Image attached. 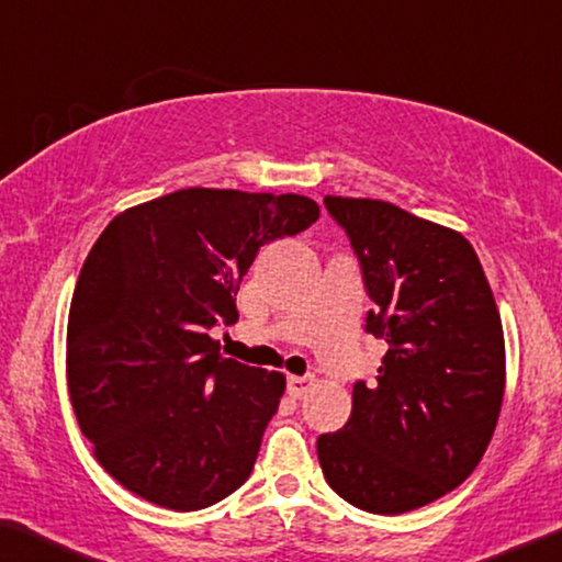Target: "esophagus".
<instances>
[{
    "label": "esophagus",
    "instance_id": "34e87169",
    "mask_svg": "<svg viewBox=\"0 0 562 562\" xmlns=\"http://www.w3.org/2000/svg\"><path fill=\"white\" fill-rule=\"evenodd\" d=\"M310 389H313V375H290L288 379V393L292 398L305 396Z\"/></svg>",
    "mask_w": 562,
    "mask_h": 562
}]
</instances>
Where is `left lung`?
Returning a JSON list of instances; mask_svg holds the SVG:
<instances>
[{
	"label": "left lung",
	"mask_w": 562,
	"mask_h": 562,
	"mask_svg": "<svg viewBox=\"0 0 562 562\" xmlns=\"http://www.w3.org/2000/svg\"><path fill=\"white\" fill-rule=\"evenodd\" d=\"M361 262L386 340L375 383L356 381L342 429L317 437L323 474L373 515H401L459 487L487 451L505 396L499 310L462 234L379 199L325 196Z\"/></svg>",
	"instance_id": "1"
}]
</instances>
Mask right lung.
I'll list each match as a JSON object with an SVG mask.
<instances>
[{"instance_id":"add662e5","label":"right lung","mask_w":562,"mask_h":562,"mask_svg":"<svg viewBox=\"0 0 562 562\" xmlns=\"http://www.w3.org/2000/svg\"><path fill=\"white\" fill-rule=\"evenodd\" d=\"M297 194L181 189L125 209L82 265L67 317V389L115 482L191 513L252 474L284 375L220 353L259 247L317 222Z\"/></svg>"}]
</instances>
